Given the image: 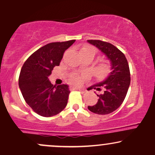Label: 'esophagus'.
<instances>
[{
    "mask_svg": "<svg viewBox=\"0 0 155 155\" xmlns=\"http://www.w3.org/2000/svg\"><path fill=\"white\" fill-rule=\"evenodd\" d=\"M74 89H75L76 90H79V91H81V92H85V90L84 89H82V88H79V87H74Z\"/></svg>",
    "mask_w": 155,
    "mask_h": 155,
    "instance_id": "1",
    "label": "esophagus"
}]
</instances>
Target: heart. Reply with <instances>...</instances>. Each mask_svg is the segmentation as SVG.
<instances>
[{
	"instance_id": "obj_1",
	"label": "heart",
	"mask_w": 155,
	"mask_h": 155,
	"mask_svg": "<svg viewBox=\"0 0 155 155\" xmlns=\"http://www.w3.org/2000/svg\"><path fill=\"white\" fill-rule=\"evenodd\" d=\"M81 51H89V52H92L94 54H95V49L94 47H91V46H84V47H82L81 49V50H80V52H81ZM71 81L72 83L74 84H79L81 82V80H80L79 78L78 77H74L71 79Z\"/></svg>"
}]
</instances>
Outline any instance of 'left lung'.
I'll return each mask as SVG.
<instances>
[{
	"label": "left lung",
	"instance_id": "left-lung-1",
	"mask_svg": "<svg viewBox=\"0 0 155 155\" xmlns=\"http://www.w3.org/2000/svg\"><path fill=\"white\" fill-rule=\"evenodd\" d=\"M89 44L100 50L111 64V71L104 81L90 87L96 90L104 89L93 106L88 109L97 114H108L117 110L122 104L130 84V74L128 63L125 56L113 44L100 40H87Z\"/></svg>",
	"mask_w": 155,
	"mask_h": 155
}]
</instances>
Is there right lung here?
Here are the masks:
<instances>
[{
  "instance_id": "add662e5",
  "label": "right lung",
  "mask_w": 155,
  "mask_h": 155,
  "mask_svg": "<svg viewBox=\"0 0 155 155\" xmlns=\"http://www.w3.org/2000/svg\"><path fill=\"white\" fill-rule=\"evenodd\" d=\"M76 40L53 42L41 47L25 62L19 87L25 102L42 117L57 115L66 106L68 85H53L49 80L53 68L59 66L63 54Z\"/></svg>"
}]
</instances>
